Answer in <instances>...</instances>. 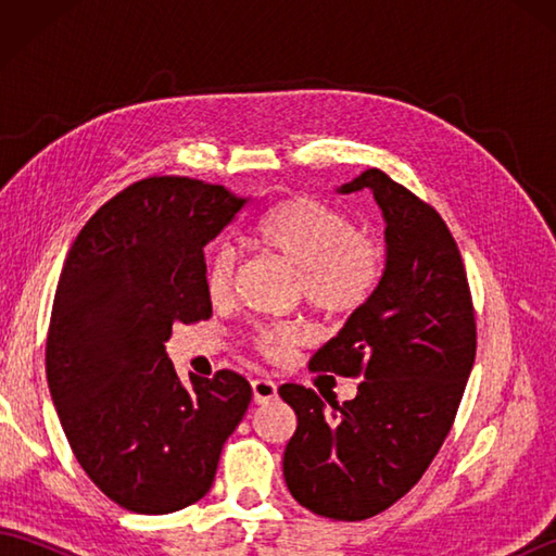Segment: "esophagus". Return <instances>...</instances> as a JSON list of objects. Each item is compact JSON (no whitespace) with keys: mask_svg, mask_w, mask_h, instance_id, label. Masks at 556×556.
I'll return each instance as SVG.
<instances>
[{"mask_svg":"<svg viewBox=\"0 0 556 556\" xmlns=\"http://www.w3.org/2000/svg\"><path fill=\"white\" fill-rule=\"evenodd\" d=\"M253 387V401L255 404H267V401L277 399V384L267 380V377H260V380L251 382Z\"/></svg>","mask_w":556,"mask_h":556,"instance_id":"34e87169","label":"esophagus"}]
</instances>
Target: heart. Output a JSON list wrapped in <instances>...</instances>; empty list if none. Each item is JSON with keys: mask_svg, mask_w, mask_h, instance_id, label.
Instances as JSON below:
<instances>
[{"mask_svg": "<svg viewBox=\"0 0 556 556\" xmlns=\"http://www.w3.org/2000/svg\"><path fill=\"white\" fill-rule=\"evenodd\" d=\"M251 241L296 267L303 301L325 315H353L380 285V243L358 231L344 212L320 200H281L257 217ZM233 271L236 251L229 243H217L205 257V287L212 301L229 296ZM301 341L303 332L293 325L260 327L253 334L255 349L271 361L287 358Z\"/></svg>", "mask_w": 556, "mask_h": 556, "instance_id": "1", "label": "heart"}]
</instances>
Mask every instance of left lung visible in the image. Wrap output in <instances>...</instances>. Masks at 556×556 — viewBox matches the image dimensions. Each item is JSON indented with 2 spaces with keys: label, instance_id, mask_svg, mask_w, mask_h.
Here are the masks:
<instances>
[{
  "label": "left lung",
  "instance_id": "obj_1",
  "mask_svg": "<svg viewBox=\"0 0 556 556\" xmlns=\"http://www.w3.org/2000/svg\"><path fill=\"white\" fill-rule=\"evenodd\" d=\"M370 188L387 222V265L368 303L315 353L313 372L363 377L356 399L323 404L281 384L296 410L285 452L289 492L332 521H365L396 504L440 452L476 361L473 296L458 245L430 203L382 169L339 188Z\"/></svg>",
  "mask_w": 556,
  "mask_h": 556
}]
</instances>
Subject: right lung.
Returning a JSON list of instances; mask_svg holds the SVG:
<instances>
[{
    "instance_id": "right-lung-1",
    "label": "right lung",
    "mask_w": 556,
    "mask_h": 556,
    "mask_svg": "<svg viewBox=\"0 0 556 556\" xmlns=\"http://www.w3.org/2000/svg\"><path fill=\"white\" fill-rule=\"evenodd\" d=\"M245 207L224 186L148 176L76 236L47 329V384L80 468L136 514L203 500L253 389L243 375H191L164 353L174 323L212 315L207 241Z\"/></svg>"
}]
</instances>
